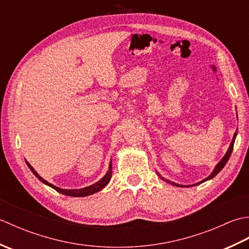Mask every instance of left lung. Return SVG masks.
Wrapping results in <instances>:
<instances>
[{"label": "left lung", "mask_w": 249, "mask_h": 249, "mask_svg": "<svg viewBox=\"0 0 249 249\" xmlns=\"http://www.w3.org/2000/svg\"><path fill=\"white\" fill-rule=\"evenodd\" d=\"M235 137H236V133L233 135V139H232V141H231V144H230V146H229V149H228V151H227V153L225 154V156L223 157V160H221L218 163H217V166L215 167V169H214V171L210 174V176L206 178H204L203 181H201V182H199V183H197V184H195V185H198V184H201V183H203V182H205V181H208V179H211V178H213L215 176H217V174L219 173V171L221 170V169H223L224 167H225V165L227 163V161L229 160V158H230V155H231V153H232V151H233V145H234V140H235ZM162 179H165L163 178H161ZM165 181H167V179H165ZM168 183H171L172 185H176V186H182V185H178V184H176V183H173V182H170V181H167ZM195 185H192V186H195Z\"/></svg>", "instance_id": "1"}]
</instances>
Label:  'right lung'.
<instances>
[{"label":"right lung","instance_id":"add662e5","mask_svg":"<svg viewBox=\"0 0 249 249\" xmlns=\"http://www.w3.org/2000/svg\"><path fill=\"white\" fill-rule=\"evenodd\" d=\"M111 163H112V162L110 161L109 170H108L107 173L105 174V177H104L102 179H99V181H98L97 183H95V184L91 185V186L84 187V188H81V189H62V188H60V187H56V186H54V185H52V184L48 183L47 181H45V179H44L43 178H41L40 176H38V173H37V172L34 170V168L32 167L28 161H26V165L29 166V168L31 169V171L34 173V176H35L36 178H39V181H41L43 183L48 185V186H50V187H52L53 189H55L57 193H61V194H63V195H65V196H71V197H86V196L93 195V194H95V193L99 192V190H102V189L106 186V185H107V184L109 183L110 178H111V176H112V165H111Z\"/></svg>","mask_w":249,"mask_h":249}]
</instances>
